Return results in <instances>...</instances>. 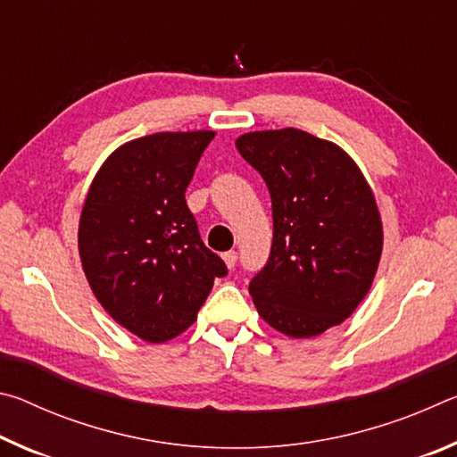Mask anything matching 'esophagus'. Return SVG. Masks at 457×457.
Wrapping results in <instances>:
<instances>
[{"label":"esophagus","mask_w":457,"mask_h":457,"mask_svg":"<svg viewBox=\"0 0 457 457\" xmlns=\"http://www.w3.org/2000/svg\"><path fill=\"white\" fill-rule=\"evenodd\" d=\"M223 262H226V266L229 268V270H234L236 268V262H237V253L234 252V250H229V252H226L223 253Z\"/></svg>","instance_id":"34e87169"}]
</instances>
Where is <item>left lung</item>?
I'll return each mask as SVG.
<instances>
[{
  "instance_id": "8db88e82",
  "label": "left lung",
  "mask_w": 457,
  "mask_h": 457,
  "mask_svg": "<svg viewBox=\"0 0 457 457\" xmlns=\"http://www.w3.org/2000/svg\"><path fill=\"white\" fill-rule=\"evenodd\" d=\"M236 146L272 197V250L250 282L258 314L286 337L322 335L349 319L377 274L373 189L349 153L306 130H256Z\"/></svg>"
}]
</instances>
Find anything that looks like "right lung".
<instances>
[{"instance_id":"1","label":"right lung","mask_w":457,"mask_h":457,"mask_svg":"<svg viewBox=\"0 0 457 457\" xmlns=\"http://www.w3.org/2000/svg\"><path fill=\"white\" fill-rule=\"evenodd\" d=\"M213 130L154 133L98 169L79 226L82 270L104 311L146 343L179 337L228 268L201 242L185 189Z\"/></svg>"}]
</instances>
